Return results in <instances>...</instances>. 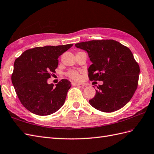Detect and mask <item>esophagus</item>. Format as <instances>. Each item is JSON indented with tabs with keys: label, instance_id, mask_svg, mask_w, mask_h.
Instances as JSON below:
<instances>
[{
	"label": "esophagus",
	"instance_id": "1",
	"mask_svg": "<svg viewBox=\"0 0 154 154\" xmlns=\"http://www.w3.org/2000/svg\"><path fill=\"white\" fill-rule=\"evenodd\" d=\"M72 85L73 86H79V85H81V82H76V81H72Z\"/></svg>",
	"mask_w": 154,
	"mask_h": 154
}]
</instances>
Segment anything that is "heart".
Listing matches in <instances>:
<instances>
[{
  "mask_svg": "<svg viewBox=\"0 0 154 154\" xmlns=\"http://www.w3.org/2000/svg\"><path fill=\"white\" fill-rule=\"evenodd\" d=\"M67 75L75 80H79L81 78L79 73L77 72V71H74V70L69 71V72L67 73Z\"/></svg>",
  "mask_w": 154,
  "mask_h": 154,
  "instance_id": "b5f03b06",
  "label": "heart"
}]
</instances>
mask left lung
<instances>
[{
  "mask_svg": "<svg viewBox=\"0 0 154 154\" xmlns=\"http://www.w3.org/2000/svg\"><path fill=\"white\" fill-rule=\"evenodd\" d=\"M88 53L92 64L88 69L90 81H102L89 103L105 112L119 110L131 99L137 88L140 68L128 47L113 39L76 43Z\"/></svg>",
  "mask_w": 154,
  "mask_h": 154,
  "instance_id": "1",
  "label": "left lung"
}]
</instances>
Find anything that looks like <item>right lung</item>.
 Instances as JSON below:
<instances>
[{
	"label": "right lung",
	"mask_w": 154,
	"mask_h": 154,
	"mask_svg": "<svg viewBox=\"0 0 154 154\" xmlns=\"http://www.w3.org/2000/svg\"><path fill=\"white\" fill-rule=\"evenodd\" d=\"M72 45L34 47L15 59L11 81L21 104L30 112L49 115L64 105L72 83L62 79L54 86L47 83V79L55 73L58 57Z\"/></svg>",
	"instance_id": "obj_1"
}]
</instances>
